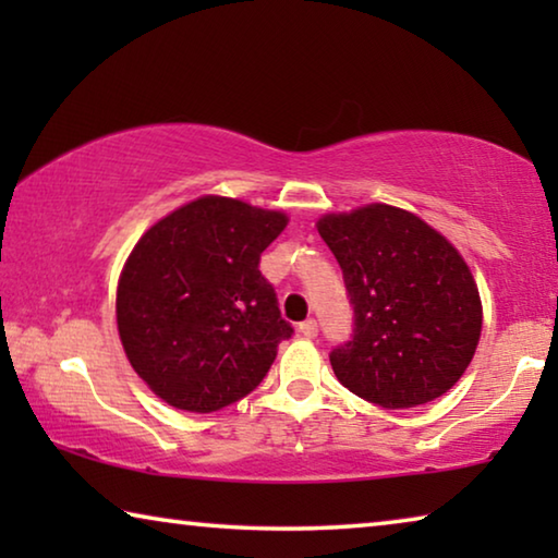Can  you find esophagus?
<instances>
[{
  "mask_svg": "<svg viewBox=\"0 0 558 558\" xmlns=\"http://www.w3.org/2000/svg\"><path fill=\"white\" fill-rule=\"evenodd\" d=\"M300 335L302 337H307V339H313V337H317V319H305V323H300Z\"/></svg>",
  "mask_w": 558,
  "mask_h": 558,
  "instance_id": "esophagus-1",
  "label": "esophagus"
}]
</instances>
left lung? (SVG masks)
<instances>
[{
    "label": "left lung",
    "instance_id": "left-lung-1",
    "mask_svg": "<svg viewBox=\"0 0 558 558\" xmlns=\"http://www.w3.org/2000/svg\"><path fill=\"white\" fill-rule=\"evenodd\" d=\"M317 231L354 310L352 337L329 352L342 386L384 409H413L452 389L483 329L460 253L418 216L386 204L323 216Z\"/></svg>",
    "mask_w": 558,
    "mask_h": 558
}]
</instances>
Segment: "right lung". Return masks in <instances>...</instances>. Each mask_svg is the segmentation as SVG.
<instances>
[{
	"mask_svg": "<svg viewBox=\"0 0 558 558\" xmlns=\"http://www.w3.org/2000/svg\"><path fill=\"white\" fill-rule=\"evenodd\" d=\"M286 223L280 211L202 196L137 241L118 286V332L159 399L211 413L266 379L295 332L258 270Z\"/></svg>",
	"mask_w": 558,
	"mask_h": 558,
	"instance_id": "add662e5",
	"label": "right lung"
}]
</instances>
